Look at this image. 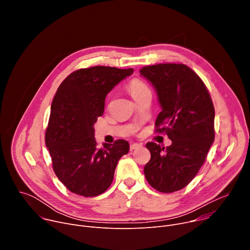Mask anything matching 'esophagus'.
I'll return each mask as SVG.
<instances>
[{
  "label": "esophagus",
  "instance_id": "34e87169",
  "mask_svg": "<svg viewBox=\"0 0 250 250\" xmlns=\"http://www.w3.org/2000/svg\"><path fill=\"white\" fill-rule=\"evenodd\" d=\"M141 146H142V145H141V144H132V145L130 146V150L138 149V148H140Z\"/></svg>",
  "mask_w": 250,
  "mask_h": 250
}]
</instances>
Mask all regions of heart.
Wrapping results in <instances>:
<instances>
[{
	"instance_id": "obj_1",
	"label": "heart",
	"mask_w": 250,
	"mask_h": 250,
	"mask_svg": "<svg viewBox=\"0 0 250 250\" xmlns=\"http://www.w3.org/2000/svg\"><path fill=\"white\" fill-rule=\"evenodd\" d=\"M126 90L135 102L146 95H151L149 87L139 79L130 80L126 85Z\"/></svg>"
}]
</instances>
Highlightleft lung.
Returning a JSON list of instances; mask_svg holds the SVG:
<instances>
[{
	"label": "left lung",
	"mask_w": 250,
	"mask_h": 250,
	"mask_svg": "<svg viewBox=\"0 0 250 250\" xmlns=\"http://www.w3.org/2000/svg\"><path fill=\"white\" fill-rule=\"evenodd\" d=\"M139 72L154 87L162 109L155 131L172 140L166 148L146 144L151 158L145 166L146 178L159 192L179 191L194 179L215 139V108L204 82L187 65L156 64Z\"/></svg>",
	"instance_id": "1"
}]
</instances>
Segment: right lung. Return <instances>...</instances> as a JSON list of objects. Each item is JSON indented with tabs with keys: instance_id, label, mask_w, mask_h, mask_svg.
Segmentation results:
<instances>
[{
	"instance_id": "obj_1",
	"label": "right lung",
	"mask_w": 250,
	"mask_h": 250,
	"mask_svg": "<svg viewBox=\"0 0 250 250\" xmlns=\"http://www.w3.org/2000/svg\"><path fill=\"white\" fill-rule=\"evenodd\" d=\"M133 69L95 66L71 73L51 104L45 144L58 179L72 193L95 197L108 189L120 158L129 150L126 140L98 148L94 125L104 114V99Z\"/></svg>"
}]
</instances>
